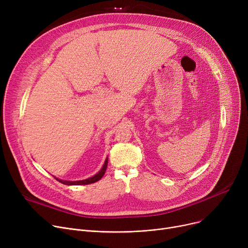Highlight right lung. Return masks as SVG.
<instances>
[{"label": "right lung", "mask_w": 248, "mask_h": 248, "mask_svg": "<svg viewBox=\"0 0 248 248\" xmlns=\"http://www.w3.org/2000/svg\"><path fill=\"white\" fill-rule=\"evenodd\" d=\"M108 158L106 159V161H104V164L102 166V168L100 169V171L95 174L94 176L90 177V178H87L85 180H79V181H65V180H61V179H58L56 177H54L57 181H59L60 183L64 184V185H68V186H71V185H87V184H91V183H95V182H97L98 180H100L104 173H106L107 171V167H108Z\"/></svg>", "instance_id": "right-lung-1"}]
</instances>
